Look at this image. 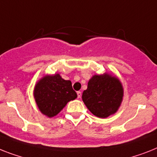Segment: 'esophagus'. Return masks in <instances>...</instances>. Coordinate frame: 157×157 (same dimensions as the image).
<instances>
[{"instance_id":"1","label":"esophagus","mask_w":157,"mask_h":157,"mask_svg":"<svg viewBox=\"0 0 157 157\" xmlns=\"http://www.w3.org/2000/svg\"><path fill=\"white\" fill-rule=\"evenodd\" d=\"M77 94H78V99H79V98H81V96H82L81 91H77Z\"/></svg>"}]
</instances>
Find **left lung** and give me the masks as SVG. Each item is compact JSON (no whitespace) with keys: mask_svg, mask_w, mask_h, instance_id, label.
Wrapping results in <instances>:
<instances>
[{"mask_svg":"<svg viewBox=\"0 0 157 157\" xmlns=\"http://www.w3.org/2000/svg\"><path fill=\"white\" fill-rule=\"evenodd\" d=\"M123 96L124 89L120 80L116 76L105 73L94 75L89 80L82 99L93 115L107 118L118 111Z\"/></svg>","mask_w":157,"mask_h":157,"instance_id":"obj_1","label":"left lung"}]
</instances>
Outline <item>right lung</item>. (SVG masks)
Listing matches in <instances>:
<instances>
[{"instance_id": "add662e5", "label": "right lung", "mask_w": 157, "mask_h": 157, "mask_svg": "<svg viewBox=\"0 0 157 157\" xmlns=\"http://www.w3.org/2000/svg\"><path fill=\"white\" fill-rule=\"evenodd\" d=\"M33 96L41 113L54 117L68 102L77 98L70 80H65L59 74L46 75L35 85Z\"/></svg>"}]
</instances>
